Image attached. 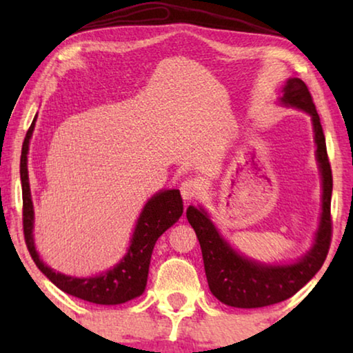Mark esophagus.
I'll use <instances>...</instances> for the list:
<instances>
[{
    "instance_id": "obj_1",
    "label": "esophagus",
    "mask_w": 353,
    "mask_h": 353,
    "mask_svg": "<svg viewBox=\"0 0 353 353\" xmlns=\"http://www.w3.org/2000/svg\"><path fill=\"white\" fill-rule=\"evenodd\" d=\"M201 191V182L196 181V179H187L181 185V194L185 202L193 201L196 196L199 194Z\"/></svg>"
}]
</instances>
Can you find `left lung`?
Returning <instances> with one entry per match:
<instances>
[{
    "label": "left lung",
    "mask_w": 353,
    "mask_h": 353,
    "mask_svg": "<svg viewBox=\"0 0 353 353\" xmlns=\"http://www.w3.org/2000/svg\"><path fill=\"white\" fill-rule=\"evenodd\" d=\"M280 103L307 112L312 117L316 159L322 179V213L313 248L291 265H265L243 256L219 235L204 208L188 207L187 219L198 236L205 276L212 294L229 307L260 308L286 301L314 277L327 259L332 241V168L328 162L325 137L312 93L305 82L291 77L283 87Z\"/></svg>",
    "instance_id": "left-lung-1"
}]
</instances>
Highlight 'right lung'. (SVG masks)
<instances>
[{
  "label": "right lung",
  "instance_id": "obj_1",
  "mask_svg": "<svg viewBox=\"0 0 353 353\" xmlns=\"http://www.w3.org/2000/svg\"><path fill=\"white\" fill-rule=\"evenodd\" d=\"M35 119L28 129L25 141L21 148L20 159V177L23 191V232L29 254L37 265L39 270L54 283L59 290L67 294L83 299L87 302L99 303V305H118L143 294L148 282L149 263H151L152 249L159 236L177 223L183 213V204L179 190H162L154 194L146 202L145 208L137 221L132 240L128 249V254L121 261L117 263L112 270L99 274L97 277L77 279L65 274L56 272L46 266L34 246V207L31 199L28 176V151L29 140L32 137Z\"/></svg>",
  "mask_w": 353,
  "mask_h": 353
}]
</instances>
